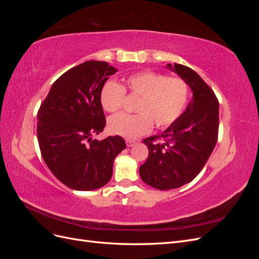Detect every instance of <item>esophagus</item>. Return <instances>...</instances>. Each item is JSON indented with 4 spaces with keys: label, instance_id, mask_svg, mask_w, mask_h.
Here are the masks:
<instances>
[{
    "label": "esophagus",
    "instance_id": "esophagus-1",
    "mask_svg": "<svg viewBox=\"0 0 259 259\" xmlns=\"http://www.w3.org/2000/svg\"><path fill=\"white\" fill-rule=\"evenodd\" d=\"M135 144H136L135 140H133V139H126V146H127V147H132V146H134Z\"/></svg>",
    "mask_w": 259,
    "mask_h": 259
}]
</instances>
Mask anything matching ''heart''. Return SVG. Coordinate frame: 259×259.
<instances>
[{
    "label": "heart",
    "instance_id": "b5f03b06",
    "mask_svg": "<svg viewBox=\"0 0 259 259\" xmlns=\"http://www.w3.org/2000/svg\"><path fill=\"white\" fill-rule=\"evenodd\" d=\"M126 92L139 97L135 107L137 113L116 114L108 123L111 133L125 138L147 134L152 123L158 128L168 127L183 114L190 95L185 80L146 70L127 76L124 88L114 81L106 82L100 92L101 106L108 112L119 111Z\"/></svg>",
    "mask_w": 259,
    "mask_h": 259
}]
</instances>
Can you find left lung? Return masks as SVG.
<instances>
[{
  "label": "left lung",
  "instance_id": "obj_1",
  "mask_svg": "<svg viewBox=\"0 0 259 259\" xmlns=\"http://www.w3.org/2000/svg\"><path fill=\"white\" fill-rule=\"evenodd\" d=\"M167 67L190 86L193 98L166 131L144 139L149 155L139 175L159 190L176 189L198 176L214 150L219 127V103L213 90L191 68Z\"/></svg>",
  "mask_w": 259,
  "mask_h": 259
}]
</instances>
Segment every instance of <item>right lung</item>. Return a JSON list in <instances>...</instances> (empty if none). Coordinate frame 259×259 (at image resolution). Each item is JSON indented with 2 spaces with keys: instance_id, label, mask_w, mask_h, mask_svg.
<instances>
[{
  "instance_id": "right-lung-1",
  "label": "right lung",
  "mask_w": 259,
  "mask_h": 259,
  "mask_svg": "<svg viewBox=\"0 0 259 259\" xmlns=\"http://www.w3.org/2000/svg\"><path fill=\"white\" fill-rule=\"evenodd\" d=\"M116 69L91 60L68 70L52 85L37 111L41 154L60 183L91 191L109 183L113 161L126 148L121 136L92 139L105 128L100 92Z\"/></svg>"
}]
</instances>
